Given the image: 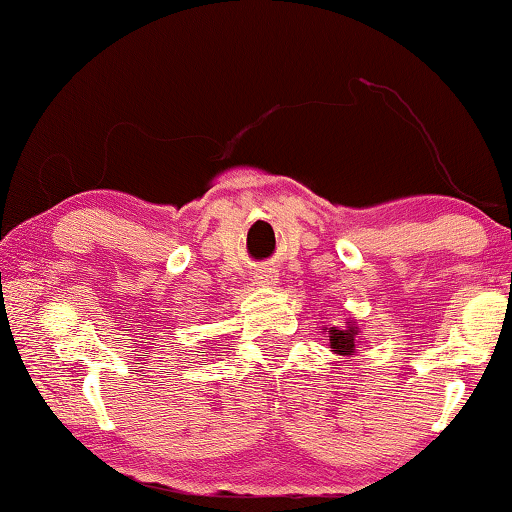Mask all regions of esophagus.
Returning <instances> with one entry per match:
<instances>
[{
  "mask_svg": "<svg viewBox=\"0 0 512 512\" xmlns=\"http://www.w3.org/2000/svg\"><path fill=\"white\" fill-rule=\"evenodd\" d=\"M256 282L261 286H275L277 284V272L275 270H261L256 275Z\"/></svg>",
  "mask_w": 512,
  "mask_h": 512,
  "instance_id": "34e87169",
  "label": "esophagus"
}]
</instances>
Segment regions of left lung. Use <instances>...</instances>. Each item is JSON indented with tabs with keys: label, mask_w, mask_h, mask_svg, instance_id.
Listing matches in <instances>:
<instances>
[{
	"label": "left lung",
	"mask_w": 512,
	"mask_h": 512,
	"mask_svg": "<svg viewBox=\"0 0 512 512\" xmlns=\"http://www.w3.org/2000/svg\"><path fill=\"white\" fill-rule=\"evenodd\" d=\"M321 331L328 333V345H331L333 354L340 356H354L356 352V342H359V324H356L354 317H349L347 321H342L338 326L331 328H321Z\"/></svg>",
	"instance_id": "1"
}]
</instances>
